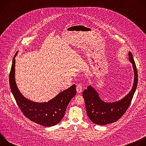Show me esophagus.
<instances>
[{"instance_id": "34e87169", "label": "esophagus", "mask_w": 146, "mask_h": 146, "mask_svg": "<svg viewBox=\"0 0 146 146\" xmlns=\"http://www.w3.org/2000/svg\"><path fill=\"white\" fill-rule=\"evenodd\" d=\"M76 90H77V92L78 93H81L82 92V86L81 84H78L77 86V87H76Z\"/></svg>"}]
</instances>
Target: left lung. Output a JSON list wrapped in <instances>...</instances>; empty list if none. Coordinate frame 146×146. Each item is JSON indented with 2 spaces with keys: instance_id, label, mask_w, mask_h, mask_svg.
<instances>
[{
  "instance_id": "left-lung-1",
  "label": "left lung",
  "mask_w": 146,
  "mask_h": 146,
  "mask_svg": "<svg viewBox=\"0 0 146 146\" xmlns=\"http://www.w3.org/2000/svg\"><path fill=\"white\" fill-rule=\"evenodd\" d=\"M129 60L132 65L134 80L132 89L122 99L106 102L100 98L98 91L91 84L82 92L86 103V109L90 120L99 125L114 122L125 113L129 106L137 85V72L133 55L129 52Z\"/></svg>"
}]
</instances>
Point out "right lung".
<instances>
[{
    "mask_svg": "<svg viewBox=\"0 0 146 146\" xmlns=\"http://www.w3.org/2000/svg\"><path fill=\"white\" fill-rule=\"evenodd\" d=\"M15 55L9 75L11 91L18 106L24 114L32 121L44 127H52L64 117L71 99L76 94L75 84L58 93L51 99L44 102H36L25 97L19 90L15 81Z\"/></svg>",
    "mask_w": 146,
    "mask_h": 146,
    "instance_id": "add662e5",
    "label": "right lung"
}]
</instances>
